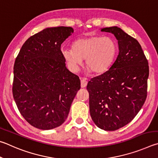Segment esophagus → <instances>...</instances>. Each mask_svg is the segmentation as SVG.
Returning a JSON list of instances; mask_svg holds the SVG:
<instances>
[{
    "label": "esophagus",
    "mask_w": 158,
    "mask_h": 158,
    "mask_svg": "<svg viewBox=\"0 0 158 158\" xmlns=\"http://www.w3.org/2000/svg\"><path fill=\"white\" fill-rule=\"evenodd\" d=\"M81 87L84 88L87 86V79L85 78V77H82V78L81 79Z\"/></svg>",
    "instance_id": "obj_1"
}]
</instances>
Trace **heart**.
Masks as SVG:
<instances>
[{
    "mask_svg": "<svg viewBox=\"0 0 158 158\" xmlns=\"http://www.w3.org/2000/svg\"><path fill=\"white\" fill-rule=\"evenodd\" d=\"M117 51V44L113 38L92 36L74 41L72 49L63 48L62 53L73 71L78 70L82 59H85L88 70L94 74H101L111 67Z\"/></svg>",
    "mask_w": 158,
    "mask_h": 158,
    "instance_id": "obj_1",
    "label": "heart"
}]
</instances>
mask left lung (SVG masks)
<instances>
[{"mask_svg":"<svg viewBox=\"0 0 158 158\" xmlns=\"http://www.w3.org/2000/svg\"><path fill=\"white\" fill-rule=\"evenodd\" d=\"M118 41V55L111 67L89 81V112L94 123L114 131L133 119L147 96L148 60L137 40L120 27L101 28Z\"/></svg>","mask_w":158,"mask_h":158,"instance_id":"8db88e82","label":"left lung"}]
</instances>
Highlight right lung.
Returning <instances> with one entry per match:
<instances>
[{
	"label": "right lung",
	"instance_id": "add662e5",
	"mask_svg": "<svg viewBox=\"0 0 158 158\" xmlns=\"http://www.w3.org/2000/svg\"><path fill=\"white\" fill-rule=\"evenodd\" d=\"M71 27H47L27 39L14 65L13 97L30 125L51 130L64 122L77 92L79 77L66 66L61 45Z\"/></svg>",
	"mask_w": 158,
	"mask_h": 158
}]
</instances>
